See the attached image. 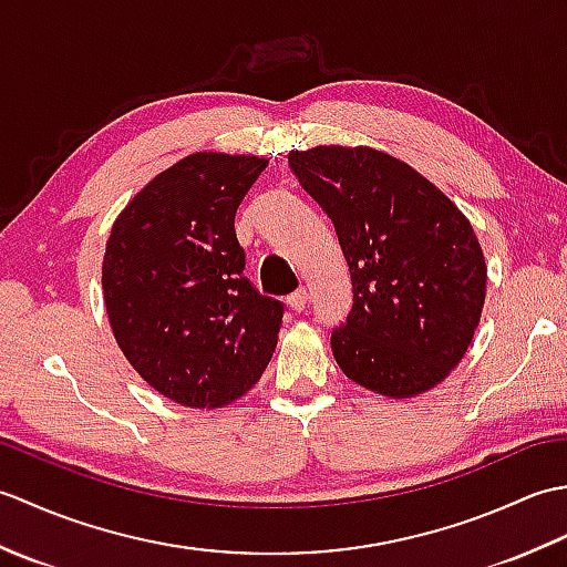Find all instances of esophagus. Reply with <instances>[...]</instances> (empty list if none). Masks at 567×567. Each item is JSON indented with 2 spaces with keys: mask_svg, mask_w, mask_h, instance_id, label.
I'll use <instances>...</instances> for the list:
<instances>
[{
  "mask_svg": "<svg viewBox=\"0 0 567 567\" xmlns=\"http://www.w3.org/2000/svg\"><path fill=\"white\" fill-rule=\"evenodd\" d=\"M307 299H309L307 290H305V287H299L297 292H292L290 297H287V305L292 307V311H302L307 307Z\"/></svg>",
  "mask_w": 567,
  "mask_h": 567,
  "instance_id": "1",
  "label": "esophagus"
}]
</instances>
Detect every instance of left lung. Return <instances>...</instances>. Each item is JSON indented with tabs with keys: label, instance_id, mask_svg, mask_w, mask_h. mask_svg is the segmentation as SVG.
I'll return each mask as SVG.
<instances>
[{
	"label": "left lung",
	"instance_id": "obj_1",
	"mask_svg": "<svg viewBox=\"0 0 567 567\" xmlns=\"http://www.w3.org/2000/svg\"><path fill=\"white\" fill-rule=\"evenodd\" d=\"M290 171L333 221L353 309L331 333L360 388L412 400L451 375L473 343L487 265L473 224L412 165L370 146H315Z\"/></svg>",
	"mask_w": 567,
	"mask_h": 567
}]
</instances>
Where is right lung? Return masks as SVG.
Returning a JSON list of instances; mask_svg holds the SVG:
<instances>
[{
  "instance_id": "right-lung-1",
  "label": "right lung",
  "mask_w": 567,
  "mask_h": 567,
  "mask_svg": "<svg viewBox=\"0 0 567 567\" xmlns=\"http://www.w3.org/2000/svg\"><path fill=\"white\" fill-rule=\"evenodd\" d=\"M268 158L189 153L112 224L102 292L114 339L151 388L189 409L240 400L268 368L282 305L244 277L236 209Z\"/></svg>"
}]
</instances>
